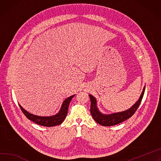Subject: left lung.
Returning <instances> with one entry per match:
<instances>
[{
    "label": "left lung",
    "mask_w": 161,
    "mask_h": 161,
    "mask_svg": "<svg viewBox=\"0 0 161 161\" xmlns=\"http://www.w3.org/2000/svg\"><path fill=\"white\" fill-rule=\"evenodd\" d=\"M145 86L144 87L142 92L139 99V100L136 103L131 107L130 109L125 110L124 112H118V113H114L112 114L109 115H105L101 114L97 109L96 106V100L93 97V96L89 94V97L91 101V113L92 116V118L97 123L102 126H114L115 125L119 124L125 120L129 119L132 116L136 110H137L138 107L140 105L142 99L143 97V95L144 93Z\"/></svg>",
    "instance_id": "obj_1"
}]
</instances>
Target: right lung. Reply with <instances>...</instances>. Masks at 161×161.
I'll list each match as a JSON object with an SVG mask.
<instances>
[{
	"label": "right lung",
	"instance_id": "right-lung-1",
	"mask_svg": "<svg viewBox=\"0 0 161 161\" xmlns=\"http://www.w3.org/2000/svg\"><path fill=\"white\" fill-rule=\"evenodd\" d=\"M75 95H73L67 98L64 101L60 112L55 115L49 116V117H42V116H38V115L31 114L30 113H29L28 112H27L25 110H24L20 105H19V107L21 110L22 111L23 114L25 115L26 118L32 121L33 122L35 123L36 124H38L39 125L43 126H47V127L54 126L59 125L62 124V123L64 121L68 112L69 103L71 99Z\"/></svg>",
	"mask_w": 161,
	"mask_h": 161
}]
</instances>
